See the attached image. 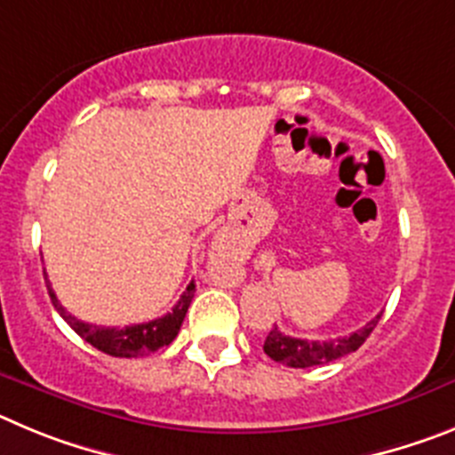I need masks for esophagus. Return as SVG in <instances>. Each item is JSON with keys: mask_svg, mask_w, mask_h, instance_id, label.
<instances>
[{"mask_svg": "<svg viewBox=\"0 0 455 455\" xmlns=\"http://www.w3.org/2000/svg\"><path fill=\"white\" fill-rule=\"evenodd\" d=\"M220 274H222V278H227V281H231V276H233V274H228L227 269H220Z\"/></svg>", "mask_w": 455, "mask_h": 455, "instance_id": "1", "label": "esophagus"}]
</instances>
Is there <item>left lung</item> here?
<instances>
[{
    "label": "left lung",
    "mask_w": 455,
    "mask_h": 455,
    "mask_svg": "<svg viewBox=\"0 0 455 455\" xmlns=\"http://www.w3.org/2000/svg\"><path fill=\"white\" fill-rule=\"evenodd\" d=\"M379 319L380 315H376V317L370 319L363 329L354 331V333L345 335V338L326 339V342L292 338V335H285L283 331H278V326H274L267 333V338H265L263 349L272 360L283 363V365L288 367H297V370H306V367L315 365H329L333 360L342 358V355L358 349V347L370 338L374 326L379 324Z\"/></svg>",
    "instance_id": "8db88e82"
}]
</instances>
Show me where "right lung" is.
I'll use <instances>...</instances> for the list:
<instances>
[{"label": "right lung", "mask_w": 455, "mask_h": 455, "mask_svg": "<svg viewBox=\"0 0 455 455\" xmlns=\"http://www.w3.org/2000/svg\"><path fill=\"white\" fill-rule=\"evenodd\" d=\"M47 290L54 308L75 329V333L81 335L95 349L104 351L108 355H116V358H140V355L154 354V351L170 345L172 339L179 335V329H181L183 319H186L188 306H190L192 297H195V283H190L186 288V292L181 294V299L177 301V306L172 308V313L163 315L158 319H151V322H142V324H131L124 326V329H110V326L88 324V322L76 319L75 315H69L59 304L54 290L49 288V281Z\"/></svg>", "instance_id": "right-lung-1"}]
</instances>
